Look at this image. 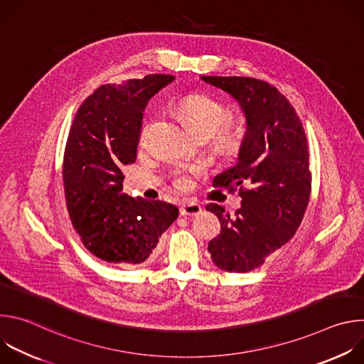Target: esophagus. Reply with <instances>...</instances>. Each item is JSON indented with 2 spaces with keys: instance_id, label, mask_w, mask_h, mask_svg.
<instances>
[{
  "instance_id": "esophagus-1",
  "label": "esophagus",
  "mask_w": 364,
  "mask_h": 364,
  "mask_svg": "<svg viewBox=\"0 0 364 364\" xmlns=\"http://www.w3.org/2000/svg\"><path fill=\"white\" fill-rule=\"evenodd\" d=\"M201 212V207L198 203L191 200H184L180 207V215L183 216H196Z\"/></svg>"
}]
</instances>
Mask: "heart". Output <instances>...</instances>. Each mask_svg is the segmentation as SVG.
I'll list each match as a JSON object with an SVG mask.
<instances>
[{
	"mask_svg": "<svg viewBox=\"0 0 364 364\" xmlns=\"http://www.w3.org/2000/svg\"><path fill=\"white\" fill-rule=\"evenodd\" d=\"M178 114L187 124V127L197 135V136H212L218 131H220L223 127H226L233 115L232 112L225 108L220 102H218L213 97L209 96H190L187 97L181 105L178 107ZM148 131V124L142 125L141 129V139L145 138ZM223 131V141L232 142L233 135L226 131ZM174 183L180 188H190L193 184L191 173L184 168H177L174 171Z\"/></svg>",
	"mask_w": 364,
	"mask_h": 364,
	"instance_id": "heart-1",
	"label": "heart"
}]
</instances>
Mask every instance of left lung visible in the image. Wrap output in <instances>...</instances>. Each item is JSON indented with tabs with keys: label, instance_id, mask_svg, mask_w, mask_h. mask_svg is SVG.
Masks as SVG:
<instances>
[{
	"label": "left lung",
	"instance_id": "1",
	"mask_svg": "<svg viewBox=\"0 0 364 364\" xmlns=\"http://www.w3.org/2000/svg\"><path fill=\"white\" fill-rule=\"evenodd\" d=\"M201 80L230 93L247 122L237 163L213 180V187L239 190L242 207L230 216L216 203L205 205L220 220V233L209 242V252L223 271H253L295 235L306 210L311 173L305 131L289 100L265 80Z\"/></svg>",
	"mask_w": 364,
	"mask_h": 364
}]
</instances>
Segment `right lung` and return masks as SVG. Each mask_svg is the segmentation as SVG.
<instances>
[{
  "label": "right lung",
  "mask_w": 364,
  "mask_h": 364,
  "mask_svg": "<svg viewBox=\"0 0 364 364\" xmlns=\"http://www.w3.org/2000/svg\"><path fill=\"white\" fill-rule=\"evenodd\" d=\"M146 75L99 86L79 107L66 141L68 212L85 247L109 264H142L178 218L174 204L124 193L122 166L135 163L146 102L171 83Z\"/></svg>",
  "instance_id": "1"
}]
</instances>
